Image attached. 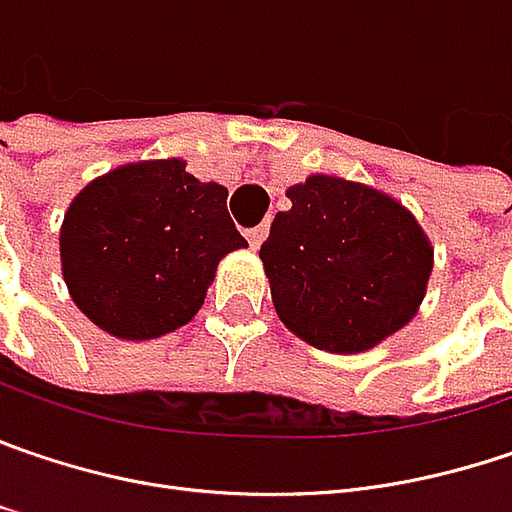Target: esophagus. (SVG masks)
Returning <instances> with one entry per match:
<instances>
[{
  "label": "esophagus",
  "mask_w": 512,
  "mask_h": 512,
  "mask_svg": "<svg viewBox=\"0 0 512 512\" xmlns=\"http://www.w3.org/2000/svg\"><path fill=\"white\" fill-rule=\"evenodd\" d=\"M266 231H269V226H255L246 231V240H249V246H252V249H260V243H263Z\"/></svg>",
  "instance_id": "1"
}]
</instances>
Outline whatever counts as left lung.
Returning a JSON list of instances; mask_svg holds the SVG:
<instances>
[{"instance_id": "left-lung-1", "label": "left lung", "mask_w": 512, "mask_h": 512, "mask_svg": "<svg viewBox=\"0 0 512 512\" xmlns=\"http://www.w3.org/2000/svg\"><path fill=\"white\" fill-rule=\"evenodd\" d=\"M260 260L272 304L307 345L362 353L417 316L435 249L394 196L339 176L292 185Z\"/></svg>"}]
</instances>
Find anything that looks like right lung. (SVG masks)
Returning a JSON list of instances; mask_svg holds the SVG:
<instances>
[{
	"instance_id": "add662e5",
	"label": "right lung",
	"mask_w": 512,
	"mask_h": 512,
	"mask_svg": "<svg viewBox=\"0 0 512 512\" xmlns=\"http://www.w3.org/2000/svg\"><path fill=\"white\" fill-rule=\"evenodd\" d=\"M228 191L182 159L133 162L92 179L60 228L63 281L109 336L144 342L196 316L220 260L243 249Z\"/></svg>"
}]
</instances>
